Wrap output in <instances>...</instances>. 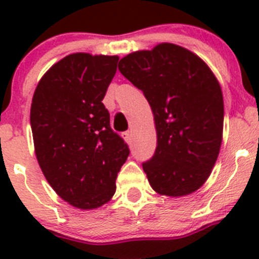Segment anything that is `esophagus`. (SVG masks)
Instances as JSON below:
<instances>
[{
  "mask_svg": "<svg viewBox=\"0 0 259 259\" xmlns=\"http://www.w3.org/2000/svg\"><path fill=\"white\" fill-rule=\"evenodd\" d=\"M124 139H125V141H127L128 144H131V141H132V132L131 131L124 132Z\"/></svg>",
  "mask_w": 259,
  "mask_h": 259,
  "instance_id": "34e87169",
  "label": "esophagus"
}]
</instances>
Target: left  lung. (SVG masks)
<instances>
[{"label":"left lung","mask_w":259,"mask_h":259,"mask_svg":"<svg viewBox=\"0 0 259 259\" xmlns=\"http://www.w3.org/2000/svg\"><path fill=\"white\" fill-rule=\"evenodd\" d=\"M119 71L141 89L152 107L157 148L143 163L152 188L185 196L206 182L218 158L223 134V95L200 57L174 44L132 53Z\"/></svg>","instance_id":"left-lung-1"}]
</instances>
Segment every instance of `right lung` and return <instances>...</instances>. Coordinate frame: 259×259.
Masks as SVG:
<instances>
[{
	"instance_id": "1",
	"label": "right lung",
	"mask_w": 259,
	"mask_h": 259,
	"mask_svg": "<svg viewBox=\"0 0 259 259\" xmlns=\"http://www.w3.org/2000/svg\"><path fill=\"white\" fill-rule=\"evenodd\" d=\"M116 56L70 54L42 76L31 105V128L42 174L59 197L79 209L102 206L130 155L102 104Z\"/></svg>"
}]
</instances>
